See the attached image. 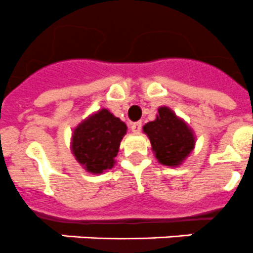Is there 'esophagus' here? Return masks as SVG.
<instances>
[{"instance_id": "esophagus-1", "label": "esophagus", "mask_w": 253, "mask_h": 253, "mask_svg": "<svg viewBox=\"0 0 253 253\" xmlns=\"http://www.w3.org/2000/svg\"><path fill=\"white\" fill-rule=\"evenodd\" d=\"M142 128V124L141 122H133L131 124V129H132L133 133H139Z\"/></svg>"}]
</instances>
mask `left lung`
<instances>
[{"instance_id":"left-lung-1","label":"left lung","mask_w":253,"mask_h":253,"mask_svg":"<svg viewBox=\"0 0 253 253\" xmlns=\"http://www.w3.org/2000/svg\"><path fill=\"white\" fill-rule=\"evenodd\" d=\"M157 120L144 126L155 157L164 166H179L192 151L195 137L188 126L167 107L159 108Z\"/></svg>"}]
</instances>
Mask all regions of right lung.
Masks as SVG:
<instances>
[{
	"mask_svg": "<svg viewBox=\"0 0 253 253\" xmlns=\"http://www.w3.org/2000/svg\"><path fill=\"white\" fill-rule=\"evenodd\" d=\"M126 125L108 109L90 116L76 127L72 136V153L91 173H102L113 167Z\"/></svg>",
	"mask_w": 253,
	"mask_h": 253,
	"instance_id": "add662e5",
	"label": "right lung"
}]
</instances>
